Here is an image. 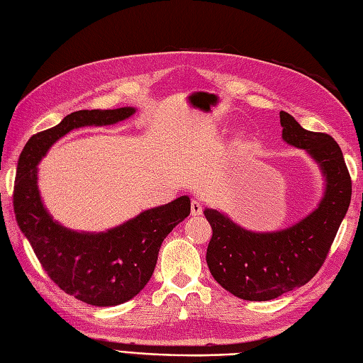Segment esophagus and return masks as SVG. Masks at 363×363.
<instances>
[{
	"instance_id": "1",
	"label": "esophagus",
	"mask_w": 363,
	"mask_h": 363,
	"mask_svg": "<svg viewBox=\"0 0 363 363\" xmlns=\"http://www.w3.org/2000/svg\"><path fill=\"white\" fill-rule=\"evenodd\" d=\"M191 213L194 216H199L203 213V204L199 200H192L191 201Z\"/></svg>"
}]
</instances>
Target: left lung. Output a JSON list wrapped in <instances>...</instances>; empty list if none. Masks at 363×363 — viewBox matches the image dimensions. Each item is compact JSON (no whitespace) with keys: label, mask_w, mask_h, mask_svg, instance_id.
<instances>
[{"label":"left lung","mask_w":363,"mask_h":363,"mask_svg":"<svg viewBox=\"0 0 363 363\" xmlns=\"http://www.w3.org/2000/svg\"><path fill=\"white\" fill-rule=\"evenodd\" d=\"M280 124L283 139L309 152L325 175L318 208L272 233L248 232L215 208L204 211L213 232L206 255L208 269L224 289L250 301L274 300L313 279L351 200V177L337 142L330 135L304 130L286 112H280Z\"/></svg>","instance_id":"8db88e82"}]
</instances>
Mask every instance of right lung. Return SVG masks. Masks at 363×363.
<instances>
[{
	"instance_id": "1",
	"label": "right lung",
	"mask_w": 363,
	"mask_h": 363,
	"mask_svg": "<svg viewBox=\"0 0 363 363\" xmlns=\"http://www.w3.org/2000/svg\"><path fill=\"white\" fill-rule=\"evenodd\" d=\"M133 107L79 111L56 127L33 135L21 152L13 186V208L21 232L57 286L83 303L107 307L133 298L152 276L163 239L191 213L180 196L142 212L106 233H77L48 215L38 189V163L48 148L83 125H111L133 115Z\"/></svg>"
}]
</instances>
